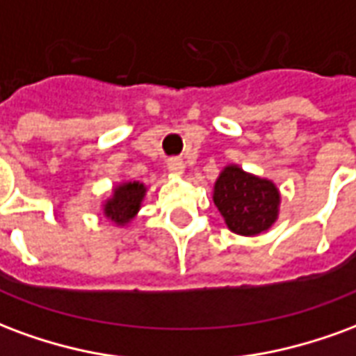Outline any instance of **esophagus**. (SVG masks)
Wrapping results in <instances>:
<instances>
[{
    "instance_id": "1",
    "label": "esophagus",
    "mask_w": 356,
    "mask_h": 356,
    "mask_svg": "<svg viewBox=\"0 0 356 356\" xmlns=\"http://www.w3.org/2000/svg\"><path fill=\"white\" fill-rule=\"evenodd\" d=\"M168 170H170L171 173L181 175V173L185 171V162H183L181 158H170V160H168Z\"/></svg>"
}]
</instances>
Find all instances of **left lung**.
Here are the masks:
<instances>
[{
	"label": "left lung",
	"instance_id": "8db88e82",
	"mask_svg": "<svg viewBox=\"0 0 356 356\" xmlns=\"http://www.w3.org/2000/svg\"><path fill=\"white\" fill-rule=\"evenodd\" d=\"M213 204L229 231L240 236H257L276 223L280 191L273 181L229 163L213 185Z\"/></svg>",
	"mask_w": 356,
	"mask_h": 356
}]
</instances>
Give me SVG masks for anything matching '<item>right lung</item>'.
<instances>
[{"label":"right lung","mask_w":356,"mask_h":356,"mask_svg":"<svg viewBox=\"0 0 356 356\" xmlns=\"http://www.w3.org/2000/svg\"><path fill=\"white\" fill-rule=\"evenodd\" d=\"M147 186L139 181H124L112 188L110 198L102 204V213L116 227H125L139 213L140 204L145 200Z\"/></svg>","instance_id":"add662e5"}]
</instances>
